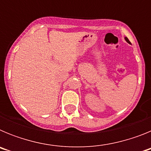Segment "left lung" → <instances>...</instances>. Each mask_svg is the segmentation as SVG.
<instances>
[{
    "instance_id": "1",
    "label": "left lung",
    "mask_w": 151,
    "mask_h": 151,
    "mask_svg": "<svg viewBox=\"0 0 151 151\" xmlns=\"http://www.w3.org/2000/svg\"><path fill=\"white\" fill-rule=\"evenodd\" d=\"M125 41H127L128 43L130 44V41H129V40L128 39V38H126V37H125Z\"/></svg>"
}]
</instances>
